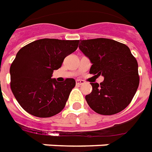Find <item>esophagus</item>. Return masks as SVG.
<instances>
[{
  "mask_svg": "<svg viewBox=\"0 0 152 152\" xmlns=\"http://www.w3.org/2000/svg\"><path fill=\"white\" fill-rule=\"evenodd\" d=\"M86 83V82L83 80H81V79H77L76 80V84L77 85H83V84Z\"/></svg>",
  "mask_w": 152,
  "mask_h": 152,
  "instance_id": "1",
  "label": "esophagus"
}]
</instances>
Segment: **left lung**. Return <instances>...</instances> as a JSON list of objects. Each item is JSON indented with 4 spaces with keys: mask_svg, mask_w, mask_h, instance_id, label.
Returning a JSON list of instances; mask_svg holds the SVG:
<instances>
[{
    "mask_svg": "<svg viewBox=\"0 0 152 152\" xmlns=\"http://www.w3.org/2000/svg\"><path fill=\"white\" fill-rule=\"evenodd\" d=\"M79 49L92 63L90 74L104 77L91 83L92 91L85 99L101 115L118 113L130 104L139 84L138 62L126 44L104 38L80 40Z\"/></svg>",
    "mask_w": 152,
    "mask_h": 152,
    "instance_id": "8db88e82",
    "label": "left lung"
}]
</instances>
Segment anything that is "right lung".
Returning a JSON list of instances; mask_svg holds the SVG:
<instances>
[{
  "label": "right lung",
  "mask_w": 152,
  "mask_h": 152,
  "mask_svg": "<svg viewBox=\"0 0 152 152\" xmlns=\"http://www.w3.org/2000/svg\"><path fill=\"white\" fill-rule=\"evenodd\" d=\"M79 40L41 39L26 44L11 64L10 88L21 107L35 117H50L65 108L74 78L59 83L51 78L66 56L77 48Z\"/></svg>",
  "instance_id": "right-lung-1"
}]
</instances>
